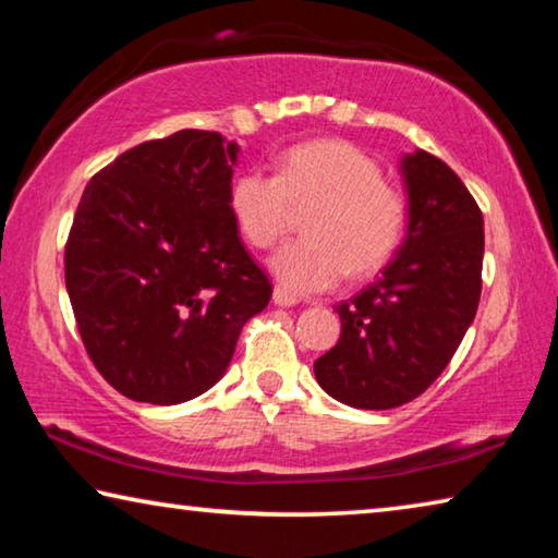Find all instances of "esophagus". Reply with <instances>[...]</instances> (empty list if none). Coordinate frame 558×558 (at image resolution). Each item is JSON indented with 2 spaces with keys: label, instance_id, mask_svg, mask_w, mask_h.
<instances>
[{
  "label": "esophagus",
  "instance_id": "esophagus-1",
  "mask_svg": "<svg viewBox=\"0 0 558 558\" xmlns=\"http://www.w3.org/2000/svg\"><path fill=\"white\" fill-rule=\"evenodd\" d=\"M272 302H276L278 307H292V305H298V298L288 290L276 288V290H272Z\"/></svg>",
  "mask_w": 558,
  "mask_h": 558
}]
</instances>
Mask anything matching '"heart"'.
I'll return each instance as SVG.
<instances>
[{"label":"heart","instance_id":"1","mask_svg":"<svg viewBox=\"0 0 558 558\" xmlns=\"http://www.w3.org/2000/svg\"><path fill=\"white\" fill-rule=\"evenodd\" d=\"M229 209L253 248H270L288 231L292 209L307 211V239L272 253L270 270L290 292H319L369 276L389 260L403 239L409 204L384 182L376 159L342 140L290 147L276 177L245 169L231 182Z\"/></svg>","mask_w":558,"mask_h":558}]
</instances>
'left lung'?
Returning <instances> with one entry per match:
<instances>
[{
    "mask_svg": "<svg viewBox=\"0 0 558 558\" xmlns=\"http://www.w3.org/2000/svg\"><path fill=\"white\" fill-rule=\"evenodd\" d=\"M409 194L403 243L379 280L335 310L339 342L315 362L317 384L352 409L386 411L438 379L477 313L483 211L460 177L415 149L401 157Z\"/></svg>",
    "mask_w": 558,
    "mask_h": 558,
    "instance_id": "8db88e82",
    "label": "left lung"
}]
</instances>
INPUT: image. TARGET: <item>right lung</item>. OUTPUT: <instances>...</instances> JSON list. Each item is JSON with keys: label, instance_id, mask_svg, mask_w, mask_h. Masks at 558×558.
Masks as SVG:
<instances>
[{"label": "right lung", "instance_id": "add662e5", "mask_svg": "<svg viewBox=\"0 0 558 558\" xmlns=\"http://www.w3.org/2000/svg\"><path fill=\"white\" fill-rule=\"evenodd\" d=\"M241 147L179 130L90 179L65 243V290L86 352L132 401L196 399L229 369L270 280L229 209Z\"/></svg>", "mask_w": 558, "mask_h": 558}]
</instances>
